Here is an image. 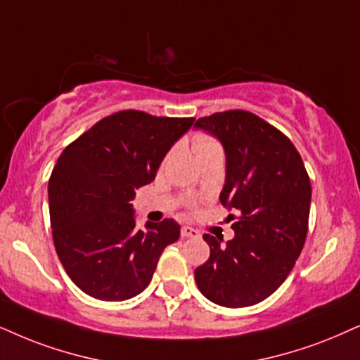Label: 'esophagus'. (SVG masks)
I'll use <instances>...</instances> for the list:
<instances>
[{"mask_svg":"<svg viewBox=\"0 0 360 360\" xmlns=\"http://www.w3.org/2000/svg\"><path fill=\"white\" fill-rule=\"evenodd\" d=\"M181 236H183V238H195V236H198V231L193 229L191 226H183L181 227Z\"/></svg>","mask_w":360,"mask_h":360,"instance_id":"34e87169","label":"esophagus"}]
</instances>
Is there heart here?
Wrapping results in <instances>:
<instances>
[{
  "mask_svg": "<svg viewBox=\"0 0 360 360\" xmlns=\"http://www.w3.org/2000/svg\"><path fill=\"white\" fill-rule=\"evenodd\" d=\"M193 148L199 159H204L209 156H222V146L219 141L206 133L194 134Z\"/></svg>",
  "mask_w": 360,
  "mask_h": 360,
  "instance_id": "1",
  "label": "heart"
}]
</instances>
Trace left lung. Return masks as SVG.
<instances>
[{
	"label": "left lung",
	"mask_w": 360,
	"mask_h": 360,
	"mask_svg": "<svg viewBox=\"0 0 360 360\" xmlns=\"http://www.w3.org/2000/svg\"><path fill=\"white\" fill-rule=\"evenodd\" d=\"M194 127L221 141L226 153L222 206L234 239L204 234L211 254L194 271L209 301L248 307L277 290L292 271L307 236L311 181L301 154L285 134L262 117L231 109L199 117Z\"/></svg>",
	"instance_id": "8db88e82"
}]
</instances>
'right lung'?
<instances>
[{
  "instance_id": "right-lung-1",
  "label": "right lung",
  "mask_w": 360,
  "mask_h": 360,
  "mask_svg": "<svg viewBox=\"0 0 360 360\" xmlns=\"http://www.w3.org/2000/svg\"><path fill=\"white\" fill-rule=\"evenodd\" d=\"M194 117L120 111L66 146L48 184L58 257L78 288L101 301H126L148 288L176 221L136 227L131 201L154 181L172 144Z\"/></svg>"
}]
</instances>
